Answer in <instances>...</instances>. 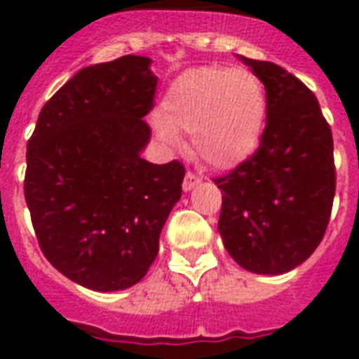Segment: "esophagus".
I'll return each mask as SVG.
<instances>
[{
	"label": "esophagus",
	"instance_id": "obj_1",
	"mask_svg": "<svg viewBox=\"0 0 359 359\" xmlns=\"http://www.w3.org/2000/svg\"><path fill=\"white\" fill-rule=\"evenodd\" d=\"M199 182H201V179H199V177H197L196 173H191V171H188V173H186V177H184V182H182V190L190 191L191 188H196V186L199 184Z\"/></svg>",
	"mask_w": 359,
	"mask_h": 359
}]
</instances>
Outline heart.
Instances as JSON below:
<instances>
[{
  "instance_id": "1",
  "label": "heart",
  "mask_w": 359,
  "mask_h": 359,
  "mask_svg": "<svg viewBox=\"0 0 359 359\" xmlns=\"http://www.w3.org/2000/svg\"><path fill=\"white\" fill-rule=\"evenodd\" d=\"M266 109V89L253 70L212 65L188 70L169 87L154 126L168 145H177L179 134L194 135L203 162L229 169L255 152Z\"/></svg>"
}]
</instances>
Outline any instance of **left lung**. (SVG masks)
I'll return each instance as SVG.
<instances>
[{"label":"left lung","instance_id":"obj_1","mask_svg":"<svg viewBox=\"0 0 359 359\" xmlns=\"http://www.w3.org/2000/svg\"><path fill=\"white\" fill-rule=\"evenodd\" d=\"M264 83L261 143L222 190L218 231L225 250L253 273L278 276L306 261L328 227L335 196L334 137L317 97L268 61L240 57Z\"/></svg>","mask_w":359,"mask_h":359}]
</instances>
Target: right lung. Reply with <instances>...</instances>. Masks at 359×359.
<instances>
[{
  "instance_id": "add662e5",
  "label": "right lung",
  "mask_w": 359,
  "mask_h": 359,
  "mask_svg": "<svg viewBox=\"0 0 359 359\" xmlns=\"http://www.w3.org/2000/svg\"><path fill=\"white\" fill-rule=\"evenodd\" d=\"M149 67L123 55L81 69L44 104L27 141L24 194L42 253L98 292L143 279L182 194V163L141 158L158 81Z\"/></svg>"
}]
</instances>
